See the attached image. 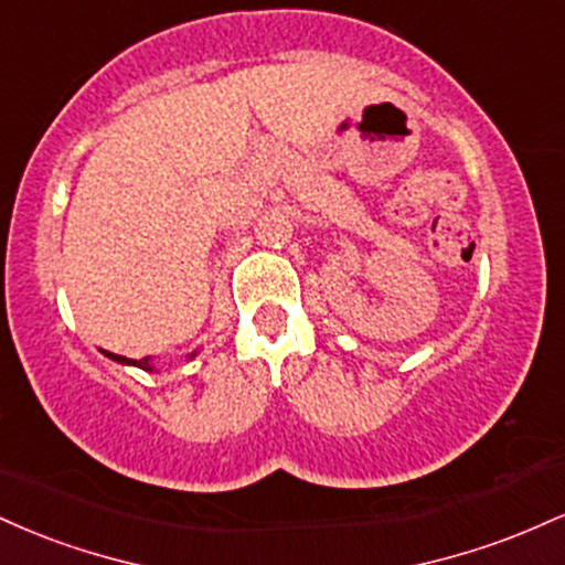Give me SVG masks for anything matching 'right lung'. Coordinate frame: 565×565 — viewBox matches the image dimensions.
I'll return each instance as SVG.
<instances>
[{
  "label": "right lung",
  "instance_id": "1",
  "mask_svg": "<svg viewBox=\"0 0 565 565\" xmlns=\"http://www.w3.org/2000/svg\"><path fill=\"white\" fill-rule=\"evenodd\" d=\"M103 353H106L108 359H114L116 364H129V366L146 369V372H153V366H151V359H140V361H135V359H127V355H116V353H108V350H103ZM193 355H196V353H191V355H188V359H193Z\"/></svg>",
  "mask_w": 565,
  "mask_h": 565
}]
</instances>
